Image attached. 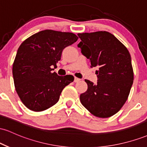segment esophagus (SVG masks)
Returning <instances> with one entry per match:
<instances>
[{"label": "esophagus", "instance_id": "obj_1", "mask_svg": "<svg viewBox=\"0 0 147 147\" xmlns=\"http://www.w3.org/2000/svg\"><path fill=\"white\" fill-rule=\"evenodd\" d=\"M80 80H81L80 79L77 78V77H75V79H74V82H75V83H77V82H79Z\"/></svg>", "mask_w": 147, "mask_h": 147}]
</instances>
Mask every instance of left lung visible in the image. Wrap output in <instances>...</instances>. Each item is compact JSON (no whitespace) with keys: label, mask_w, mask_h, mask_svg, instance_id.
<instances>
[{"label":"left lung","mask_w":147,"mask_h":147,"mask_svg":"<svg viewBox=\"0 0 147 147\" xmlns=\"http://www.w3.org/2000/svg\"><path fill=\"white\" fill-rule=\"evenodd\" d=\"M78 47L97 67V84L86 79L88 89L80 95L82 104L97 117H110L120 110L129 97L133 70L128 49L113 34L106 31L79 33Z\"/></svg>","instance_id":"1"}]
</instances>
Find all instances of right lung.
<instances>
[{
    "instance_id": "1",
    "label": "right lung",
    "mask_w": 147,
    "mask_h": 147,
    "mask_svg": "<svg viewBox=\"0 0 147 147\" xmlns=\"http://www.w3.org/2000/svg\"><path fill=\"white\" fill-rule=\"evenodd\" d=\"M78 36L71 32L45 30L25 39L18 49L12 74L16 92L30 110L40 112L55 105L63 89L74 81L72 75L52 72L63 50Z\"/></svg>"
}]
</instances>
